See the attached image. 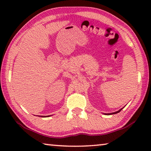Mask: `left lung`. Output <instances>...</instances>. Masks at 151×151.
Listing matches in <instances>:
<instances>
[{"mask_svg": "<svg viewBox=\"0 0 151 151\" xmlns=\"http://www.w3.org/2000/svg\"><path fill=\"white\" fill-rule=\"evenodd\" d=\"M124 108V107H123ZM122 108V109H123ZM122 109H119V111H116V112H114V113H104V115H113V114H116V113H119V112H120V111L122 110Z\"/></svg>", "mask_w": 151, "mask_h": 151, "instance_id": "1", "label": "left lung"}]
</instances>
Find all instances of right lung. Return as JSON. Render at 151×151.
<instances>
[{
	"label": "right lung",
	"mask_w": 151,
	"mask_h": 151,
	"mask_svg": "<svg viewBox=\"0 0 151 151\" xmlns=\"http://www.w3.org/2000/svg\"><path fill=\"white\" fill-rule=\"evenodd\" d=\"M50 116H51V115H47V116H45V117H44V116H41V117H50Z\"/></svg>",
	"instance_id": "right-lung-1"
}]
</instances>
